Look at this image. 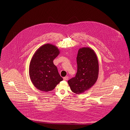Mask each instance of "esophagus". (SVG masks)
Returning a JSON list of instances; mask_svg holds the SVG:
<instances>
[{
  "label": "esophagus",
  "mask_w": 130,
  "mask_h": 130,
  "mask_svg": "<svg viewBox=\"0 0 130 130\" xmlns=\"http://www.w3.org/2000/svg\"><path fill=\"white\" fill-rule=\"evenodd\" d=\"M68 78H69V77H68V76H65V77H64L63 78V79H64V80H67L68 79Z\"/></svg>",
  "instance_id": "1"
}]
</instances>
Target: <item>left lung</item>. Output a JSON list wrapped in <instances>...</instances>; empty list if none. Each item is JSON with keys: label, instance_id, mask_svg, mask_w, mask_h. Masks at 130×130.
<instances>
[{"label": "left lung", "instance_id": "obj_1", "mask_svg": "<svg viewBox=\"0 0 130 130\" xmlns=\"http://www.w3.org/2000/svg\"><path fill=\"white\" fill-rule=\"evenodd\" d=\"M76 60V74L68 83L72 91L79 94L88 91L95 83L99 76V65L96 54L89 47L79 49Z\"/></svg>", "mask_w": 130, "mask_h": 130}]
</instances>
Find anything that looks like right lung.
<instances>
[{"label":"right lung","instance_id":"add662e5","mask_svg":"<svg viewBox=\"0 0 130 130\" xmlns=\"http://www.w3.org/2000/svg\"><path fill=\"white\" fill-rule=\"evenodd\" d=\"M60 53L55 45L45 44L36 51L29 65V75L33 85L45 92L51 91L63 80L53 60Z\"/></svg>","mask_w":130,"mask_h":130}]
</instances>
